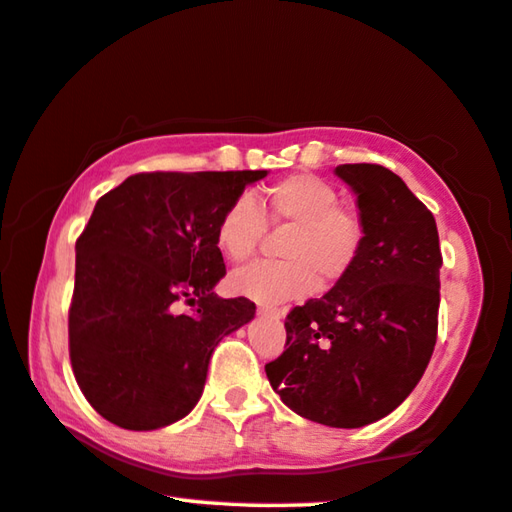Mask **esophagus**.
Here are the masks:
<instances>
[{"instance_id": "34e87169", "label": "esophagus", "mask_w": 512, "mask_h": 512, "mask_svg": "<svg viewBox=\"0 0 512 512\" xmlns=\"http://www.w3.org/2000/svg\"><path fill=\"white\" fill-rule=\"evenodd\" d=\"M257 314H262V316H271V319H282V316H285V312H282V310H275V307H259Z\"/></svg>"}]
</instances>
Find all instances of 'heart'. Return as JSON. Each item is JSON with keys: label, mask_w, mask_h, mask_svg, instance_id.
Segmentation results:
<instances>
[{"label": "heart", "mask_w": 512, "mask_h": 512, "mask_svg": "<svg viewBox=\"0 0 512 512\" xmlns=\"http://www.w3.org/2000/svg\"><path fill=\"white\" fill-rule=\"evenodd\" d=\"M269 225H291L280 246L282 262H257L234 271L227 285L237 296L273 307L312 294L316 282L332 287L358 264L364 221L339 205V193L316 175L298 173L271 184L259 207L250 196L234 198L216 225V246L230 262L255 255Z\"/></svg>", "instance_id": "obj_1"}]
</instances>
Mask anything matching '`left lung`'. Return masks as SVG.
<instances>
[{
	"label": "left lung",
	"mask_w": 512,
	"mask_h": 512,
	"mask_svg": "<svg viewBox=\"0 0 512 512\" xmlns=\"http://www.w3.org/2000/svg\"><path fill=\"white\" fill-rule=\"evenodd\" d=\"M335 173L358 196L360 259L326 296L287 314L285 353L264 369L296 415L360 428L399 408L431 362L442 253L433 214L399 175L378 164Z\"/></svg>",
	"instance_id": "8db88e82"
}]
</instances>
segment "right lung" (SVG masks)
<instances>
[{
  "label": "right lung",
  "mask_w": 512,
  "mask_h": 512,
  "mask_svg": "<svg viewBox=\"0 0 512 512\" xmlns=\"http://www.w3.org/2000/svg\"><path fill=\"white\" fill-rule=\"evenodd\" d=\"M262 177L139 173L97 200L75 246L68 337L77 385L111 424L154 431L189 415L214 348L255 316L248 298L214 294L216 225Z\"/></svg>",
  "instance_id": "obj_1"
}]
</instances>
